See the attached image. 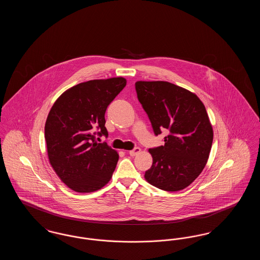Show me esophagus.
Here are the masks:
<instances>
[{
    "label": "esophagus",
    "instance_id": "34e87169",
    "mask_svg": "<svg viewBox=\"0 0 260 260\" xmlns=\"http://www.w3.org/2000/svg\"><path fill=\"white\" fill-rule=\"evenodd\" d=\"M140 152H141V149L136 147V148L134 149V150H131V151H129V155H131L132 157H135L136 155H138Z\"/></svg>",
    "mask_w": 260,
    "mask_h": 260
}]
</instances>
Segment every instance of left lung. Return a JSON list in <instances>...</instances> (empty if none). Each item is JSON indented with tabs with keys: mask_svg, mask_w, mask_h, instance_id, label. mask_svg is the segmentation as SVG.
Listing matches in <instances>:
<instances>
[{
	"mask_svg": "<svg viewBox=\"0 0 260 260\" xmlns=\"http://www.w3.org/2000/svg\"><path fill=\"white\" fill-rule=\"evenodd\" d=\"M136 89L155 135L169 133L165 145L149 149L153 164L144 177L164 191H180L198 177L210 156L213 131L206 107L194 92L169 82L137 81Z\"/></svg>",
	"mask_w": 260,
	"mask_h": 260,
	"instance_id": "obj_1",
	"label": "left lung"
}]
</instances>
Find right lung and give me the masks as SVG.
<instances>
[{"instance_id": "add662e5", "label": "right lung", "mask_w": 260, "mask_h": 260, "mask_svg": "<svg viewBox=\"0 0 260 260\" xmlns=\"http://www.w3.org/2000/svg\"><path fill=\"white\" fill-rule=\"evenodd\" d=\"M125 85L123 77L90 80L65 90L50 108L45 124L49 161L75 192L98 191L111 179L119 154L99 143L94 131L108 136L105 112Z\"/></svg>"}]
</instances>
